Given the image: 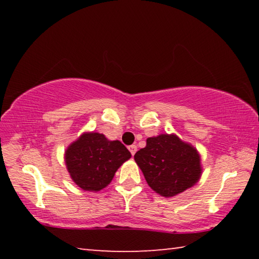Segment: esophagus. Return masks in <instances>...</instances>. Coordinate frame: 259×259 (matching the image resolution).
I'll return each mask as SVG.
<instances>
[{
    "label": "esophagus",
    "mask_w": 259,
    "mask_h": 259,
    "mask_svg": "<svg viewBox=\"0 0 259 259\" xmlns=\"http://www.w3.org/2000/svg\"><path fill=\"white\" fill-rule=\"evenodd\" d=\"M128 148H129V151L133 155H135V153L137 152V146H136V145H130Z\"/></svg>",
    "instance_id": "1"
}]
</instances>
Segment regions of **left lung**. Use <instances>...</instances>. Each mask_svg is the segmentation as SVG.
<instances>
[{
	"instance_id": "8db88e82",
	"label": "left lung",
	"mask_w": 259,
	"mask_h": 259,
	"mask_svg": "<svg viewBox=\"0 0 259 259\" xmlns=\"http://www.w3.org/2000/svg\"><path fill=\"white\" fill-rule=\"evenodd\" d=\"M153 191L172 198L194 186L202 175L201 156L190 143L175 134H161L146 139V146L135 154Z\"/></svg>"
}]
</instances>
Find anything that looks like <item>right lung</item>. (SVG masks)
I'll return each instance as SVG.
<instances>
[{
	"mask_svg": "<svg viewBox=\"0 0 259 259\" xmlns=\"http://www.w3.org/2000/svg\"><path fill=\"white\" fill-rule=\"evenodd\" d=\"M130 157L131 153L120 140H109L103 134L89 131L69 144L65 151V164L78 187L99 192Z\"/></svg>",
	"mask_w": 259,
	"mask_h": 259,
	"instance_id": "obj_1",
	"label": "right lung"
}]
</instances>
